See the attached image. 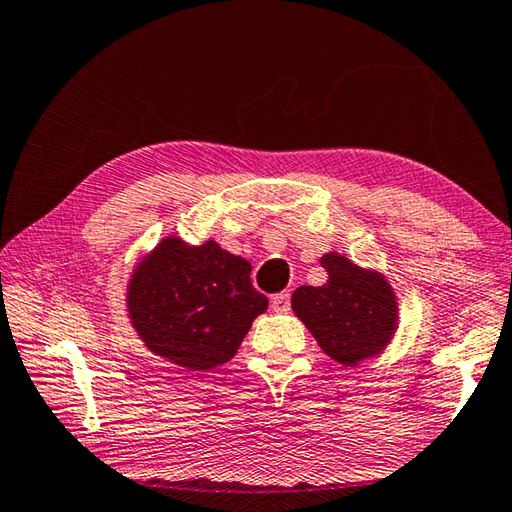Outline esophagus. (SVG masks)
<instances>
[{
  "mask_svg": "<svg viewBox=\"0 0 512 512\" xmlns=\"http://www.w3.org/2000/svg\"><path fill=\"white\" fill-rule=\"evenodd\" d=\"M270 308L275 310V313H286L290 308V295L288 293H277L270 297Z\"/></svg>",
  "mask_w": 512,
  "mask_h": 512,
  "instance_id": "obj_1",
  "label": "esophagus"
}]
</instances>
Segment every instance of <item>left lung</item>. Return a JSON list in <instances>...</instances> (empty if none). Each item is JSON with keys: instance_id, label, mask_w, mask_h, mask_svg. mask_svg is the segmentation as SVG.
Here are the masks:
<instances>
[{"instance_id": "obj_1", "label": "left lung", "mask_w": 512, "mask_h": 512, "mask_svg": "<svg viewBox=\"0 0 512 512\" xmlns=\"http://www.w3.org/2000/svg\"><path fill=\"white\" fill-rule=\"evenodd\" d=\"M324 286H299L290 306L337 364L355 368L382 355L399 328V302L388 277L350 262L342 253L322 255Z\"/></svg>"}]
</instances>
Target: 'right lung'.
Returning a JSON list of instances; mask_svg holds the SVG:
<instances>
[{"label": "right lung", "instance_id": "add662e5", "mask_svg": "<svg viewBox=\"0 0 512 512\" xmlns=\"http://www.w3.org/2000/svg\"><path fill=\"white\" fill-rule=\"evenodd\" d=\"M248 259L215 239L193 246L166 235L133 266L126 315L150 353L186 370L233 359L255 317L268 308L250 284Z\"/></svg>", "mask_w": 512, "mask_h": 512}]
</instances>
